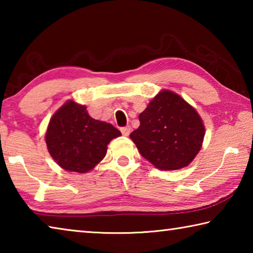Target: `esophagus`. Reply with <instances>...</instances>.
Returning <instances> with one entry per match:
<instances>
[{
  "instance_id": "obj_1",
  "label": "esophagus",
  "mask_w": 253,
  "mask_h": 253,
  "mask_svg": "<svg viewBox=\"0 0 253 253\" xmlns=\"http://www.w3.org/2000/svg\"><path fill=\"white\" fill-rule=\"evenodd\" d=\"M121 130H122V134H123L124 136H128V135L130 134L131 128H130V126H126V127H123Z\"/></svg>"
}]
</instances>
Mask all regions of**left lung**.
I'll list each match as a JSON object with an SVG mask.
<instances>
[{"instance_id":"left-lung-1","label":"left lung","mask_w":253,"mask_h":253,"mask_svg":"<svg viewBox=\"0 0 253 253\" xmlns=\"http://www.w3.org/2000/svg\"><path fill=\"white\" fill-rule=\"evenodd\" d=\"M130 139L144 158L161 170L185 168L202 148L205 127L193 106L163 89L139 115Z\"/></svg>"}]
</instances>
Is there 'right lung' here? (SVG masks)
Instances as JSON below:
<instances>
[{
  "instance_id": "right-lung-1",
  "label": "right lung",
  "mask_w": 253,
  "mask_h": 253,
  "mask_svg": "<svg viewBox=\"0 0 253 253\" xmlns=\"http://www.w3.org/2000/svg\"><path fill=\"white\" fill-rule=\"evenodd\" d=\"M121 135L110 124L93 119L84 105L70 99L51 117L44 138L60 168L84 174L104 160L108 144Z\"/></svg>"
}]
</instances>
